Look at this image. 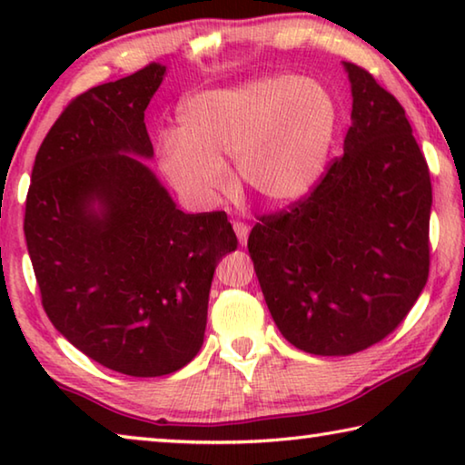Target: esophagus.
<instances>
[{"instance_id":"1","label":"esophagus","mask_w":465,"mask_h":465,"mask_svg":"<svg viewBox=\"0 0 465 465\" xmlns=\"http://www.w3.org/2000/svg\"><path fill=\"white\" fill-rule=\"evenodd\" d=\"M233 230H235V235H238V240H240L242 246H246L250 227H248L246 223H243V222H233Z\"/></svg>"}]
</instances>
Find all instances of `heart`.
I'll list each match as a JSON object with an SVG mask.
<instances>
[{
  "label": "heart",
  "instance_id": "b5f03b06",
  "mask_svg": "<svg viewBox=\"0 0 465 465\" xmlns=\"http://www.w3.org/2000/svg\"><path fill=\"white\" fill-rule=\"evenodd\" d=\"M336 127L338 106L326 85L266 75L188 100L180 133H163L157 157L170 184L196 207H209L225 191L230 157L252 193L291 203L320 180Z\"/></svg>",
  "mask_w": 465,
  "mask_h": 465
}]
</instances>
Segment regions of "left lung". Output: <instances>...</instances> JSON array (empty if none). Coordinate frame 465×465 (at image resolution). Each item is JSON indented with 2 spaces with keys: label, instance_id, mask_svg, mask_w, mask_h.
Masks as SVG:
<instances>
[{
  "label": "left lung",
  "instance_id": "obj_1",
  "mask_svg": "<svg viewBox=\"0 0 465 465\" xmlns=\"http://www.w3.org/2000/svg\"><path fill=\"white\" fill-rule=\"evenodd\" d=\"M352 127L312 191L252 227L248 252L287 341L310 355H352L402 324L429 279L432 188L393 94L344 63Z\"/></svg>",
  "mask_w": 465,
  "mask_h": 465
}]
</instances>
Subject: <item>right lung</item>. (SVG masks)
Masks as SVG:
<instances>
[{"instance_id":"obj_1","label":"right lung","mask_w":465,"mask_h":465,"mask_svg":"<svg viewBox=\"0 0 465 465\" xmlns=\"http://www.w3.org/2000/svg\"><path fill=\"white\" fill-rule=\"evenodd\" d=\"M163 74L149 63L69 102L26 194L25 235L46 316L85 357L131 377L174 373L196 357L215 266L238 248L225 211L183 213L127 155H153L143 116Z\"/></svg>"}]
</instances>
